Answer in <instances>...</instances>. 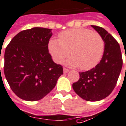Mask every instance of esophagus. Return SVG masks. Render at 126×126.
<instances>
[{
	"label": "esophagus",
	"instance_id": "1",
	"mask_svg": "<svg viewBox=\"0 0 126 126\" xmlns=\"http://www.w3.org/2000/svg\"><path fill=\"white\" fill-rule=\"evenodd\" d=\"M68 72H69V69H66V68H63V72L64 73H67Z\"/></svg>",
	"mask_w": 126,
	"mask_h": 126
}]
</instances>
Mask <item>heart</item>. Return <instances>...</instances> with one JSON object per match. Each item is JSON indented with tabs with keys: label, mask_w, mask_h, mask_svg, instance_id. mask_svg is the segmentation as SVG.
Returning a JSON list of instances; mask_svg holds the SVG:
<instances>
[{
	"label": "heart",
	"mask_w": 126,
	"mask_h": 126,
	"mask_svg": "<svg viewBox=\"0 0 126 126\" xmlns=\"http://www.w3.org/2000/svg\"><path fill=\"white\" fill-rule=\"evenodd\" d=\"M59 39H51L48 49L55 62L62 63L67 61L71 67H80L82 70H89L99 63L104 52V41L98 32L88 29H72L61 32Z\"/></svg>",
	"instance_id": "b5f03b06"
}]
</instances>
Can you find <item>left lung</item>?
Returning <instances> with one entry per match:
<instances>
[{"label":"left lung","instance_id":"left-lung-1","mask_svg":"<svg viewBox=\"0 0 126 126\" xmlns=\"http://www.w3.org/2000/svg\"><path fill=\"white\" fill-rule=\"evenodd\" d=\"M102 37L104 52L95 67L80 72L78 81L72 84L73 89L83 100L95 102L104 99L112 93L121 72L123 60L118 42L100 26L91 25Z\"/></svg>","mask_w":126,"mask_h":126}]
</instances>
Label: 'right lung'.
Returning <instances> with one entry per match:
<instances>
[{"label": "right lung", "instance_id": "add662e5", "mask_svg": "<svg viewBox=\"0 0 126 126\" xmlns=\"http://www.w3.org/2000/svg\"><path fill=\"white\" fill-rule=\"evenodd\" d=\"M52 34V29L41 27L24 30L5 49V78L13 92L22 100L42 99L63 74V67L54 63L48 52Z\"/></svg>", "mask_w": 126, "mask_h": 126}]
</instances>
